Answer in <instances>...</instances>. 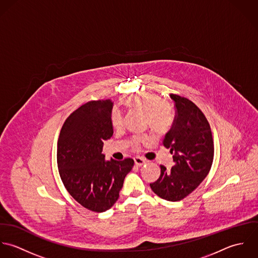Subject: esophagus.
Instances as JSON below:
<instances>
[{"instance_id": "34e87169", "label": "esophagus", "mask_w": 258, "mask_h": 258, "mask_svg": "<svg viewBox=\"0 0 258 258\" xmlns=\"http://www.w3.org/2000/svg\"><path fill=\"white\" fill-rule=\"evenodd\" d=\"M134 159H135L136 165H138V166H142V165H144V164L147 163L146 159H144L143 157H140V156H136Z\"/></svg>"}]
</instances>
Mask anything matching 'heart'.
<instances>
[{
    "instance_id": "b5f03b06",
    "label": "heart",
    "mask_w": 258,
    "mask_h": 258,
    "mask_svg": "<svg viewBox=\"0 0 258 258\" xmlns=\"http://www.w3.org/2000/svg\"><path fill=\"white\" fill-rule=\"evenodd\" d=\"M120 103L128 109L144 111L146 123L156 136L166 134L173 123L174 114L171 104L166 101H162L159 96L153 93L143 92L124 97L120 100ZM110 122L115 128L122 125V115L117 108L111 110ZM143 141H146V139L135 138L133 144L137 148L139 143Z\"/></svg>"
}]
</instances>
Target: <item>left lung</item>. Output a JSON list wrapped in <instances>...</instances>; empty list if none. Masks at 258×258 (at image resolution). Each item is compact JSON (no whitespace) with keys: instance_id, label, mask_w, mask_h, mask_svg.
Listing matches in <instances>:
<instances>
[{"instance_id":"left-lung-1","label":"left lung","mask_w":258,"mask_h":258,"mask_svg":"<svg viewBox=\"0 0 258 258\" xmlns=\"http://www.w3.org/2000/svg\"><path fill=\"white\" fill-rule=\"evenodd\" d=\"M175 117L162 145L169 149L175 164L160 165L158 179L151 183L156 196L179 202L190 195L206 177L213 161L214 145L210 125L200 107L186 98L170 94Z\"/></svg>"}]
</instances>
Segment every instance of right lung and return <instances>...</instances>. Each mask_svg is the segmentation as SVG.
Here are the masks:
<instances>
[{
    "instance_id": "1",
    "label": "right lung",
    "mask_w": 258,
    "mask_h": 258,
    "mask_svg": "<svg viewBox=\"0 0 258 258\" xmlns=\"http://www.w3.org/2000/svg\"><path fill=\"white\" fill-rule=\"evenodd\" d=\"M110 100L91 101L64 120L57 140L56 162L61 181L81 205L103 212L115 204L134 159L105 160L103 141L112 134Z\"/></svg>"
}]
</instances>
